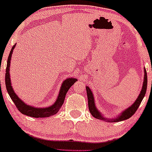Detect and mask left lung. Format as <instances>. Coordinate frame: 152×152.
I'll list each match as a JSON object with an SVG mask.
<instances>
[{"label":"left lung","mask_w":152,"mask_h":152,"mask_svg":"<svg viewBox=\"0 0 152 152\" xmlns=\"http://www.w3.org/2000/svg\"><path fill=\"white\" fill-rule=\"evenodd\" d=\"M145 75H144V81H143V88H142V90L140 91V95L138 96L137 99L135 100V102H134V104L132 105H131L130 107H128L126 110L124 111L121 113V115L120 116H118L117 118H113V119H109V121H112L113 122L114 121H124V120L128 119L129 118H130L132 115H134V113L136 112L138 108V107L140 106V103H141L142 100H143V97H144L145 94L146 93V89H147V74L146 69H144ZM86 91H87V97H88V109L90 113H91V115H93L94 118H98V119H102L105 120V118H103L101 115H100L99 112L96 110V107H95L94 104V100L93 94H92L91 91L90 90L88 87L86 86Z\"/></svg>","instance_id":"obj_1"}]
</instances>
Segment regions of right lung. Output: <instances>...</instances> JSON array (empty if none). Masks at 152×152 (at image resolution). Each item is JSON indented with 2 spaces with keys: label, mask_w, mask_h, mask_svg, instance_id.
I'll return each mask as SVG.
<instances>
[{
  "label": "right lung",
  "mask_w": 152,
  "mask_h": 152,
  "mask_svg": "<svg viewBox=\"0 0 152 152\" xmlns=\"http://www.w3.org/2000/svg\"><path fill=\"white\" fill-rule=\"evenodd\" d=\"M15 47V45L12 47V50L9 53V56L7 60V65H6L5 77L6 90H7L8 94L10 96L11 99L14 102L18 110L23 114H24V115H29V116L34 117V118H45V117H49L56 114L60 110L62 104H64L67 91L70 88V87L76 82L77 79H75V78H68V79L64 80V82L62 84L61 88L57 100L51 107H46V108H36V107L27 105L14 92L13 88L11 86L10 76H9V66H10V60L12 58V54Z\"/></svg>",
  "instance_id": "add662e5"
}]
</instances>
